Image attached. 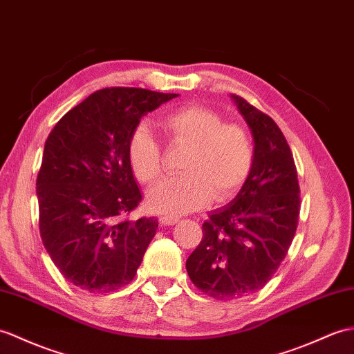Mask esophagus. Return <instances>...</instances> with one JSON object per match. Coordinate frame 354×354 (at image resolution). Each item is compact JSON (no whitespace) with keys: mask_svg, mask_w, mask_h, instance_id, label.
I'll return each instance as SVG.
<instances>
[{"mask_svg":"<svg viewBox=\"0 0 354 354\" xmlns=\"http://www.w3.org/2000/svg\"><path fill=\"white\" fill-rule=\"evenodd\" d=\"M178 221V217H170V216H161L160 217V225L162 226H171Z\"/></svg>","mask_w":354,"mask_h":354,"instance_id":"esophagus-1","label":"esophagus"}]
</instances>
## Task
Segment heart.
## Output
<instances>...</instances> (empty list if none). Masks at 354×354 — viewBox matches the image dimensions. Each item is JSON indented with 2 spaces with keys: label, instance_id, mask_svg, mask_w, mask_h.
Returning <instances> with one entry per match:
<instances>
[{
  "label": "heart",
  "instance_id": "b5f03b06",
  "mask_svg": "<svg viewBox=\"0 0 354 354\" xmlns=\"http://www.w3.org/2000/svg\"><path fill=\"white\" fill-rule=\"evenodd\" d=\"M160 128L167 142L187 149L179 178L167 179L147 193L146 203L160 214L179 216L203 208L212 199L226 201L248 180L254 164V142L240 123L205 105H187L166 114ZM128 157L134 176L145 185L162 175L161 146L149 129L137 128L129 138Z\"/></svg>",
  "mask_w": 354,
  "mask_h": 354
}]
</instances>
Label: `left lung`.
<instances>
[{
	"mask_svg": "<svg viewBox=\"0 0 354 354\" xmlns=\"http://www.w3.org/2000/svg\"><path fill=\"white\" fill-rule=\"evenodd\" d=\"M232 100L252 131L254 164L235 199L209 212L185 264L192 282L216 300L264 288L288 253L300 214L297 169L281 128L244 97Z\"/></svg>",
	"mask_w": 354,
	"mask_h": 354,
	"instance_id": "obj_1",
	"label": "left lung"
}]
</instances>
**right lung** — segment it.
<instances>
[{"mask_svg":"<svg viewBox=\"0 0 354 354\" xmlns=\"http://www.w3.org/2000/svg\"><path fill=\"white\" fill-rule=\"evenodd\" d=\"M176 96L97 90L49 133L36 180L39 231L55 267L80 290H120L142 264L158 221L120 218L142 202L128 145L140 119Z\"/></svg>","mask_w":354,"mask_h":354,"instance_id":"1","label":"right lung"}]
</instances>
